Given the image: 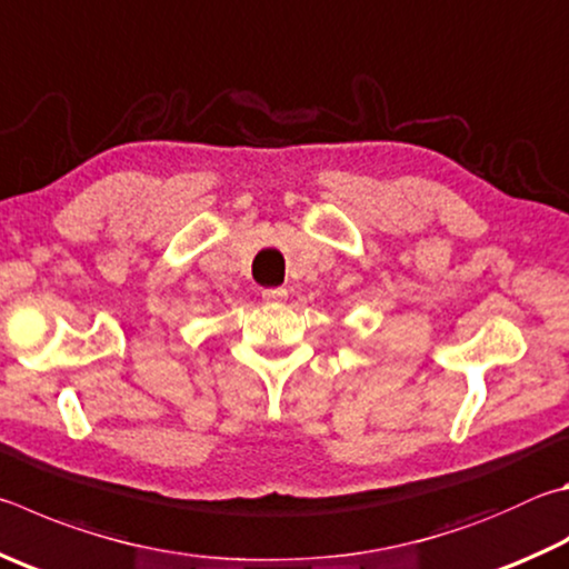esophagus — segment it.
I'll use <instances>...</instances> for the list:
<instances>
[{"label": "esophagus", "mask_w": 569, "mask_h": 569, "mask_svg": "<svg viewBox=\"0 0 569 569\" xmlns=\"http://www.w3.org/2000/svg\"><path fill=\"white\" fill-rule=\"evenodd\" d=\"M288 293H286V288H263L261 291V298L263 301H271V303H276V301H283Z\"/></svg>", "instance_id": "34e87169"}]
</instances>
